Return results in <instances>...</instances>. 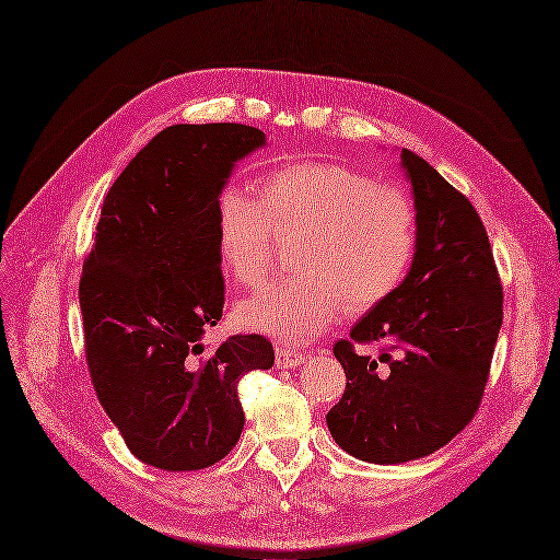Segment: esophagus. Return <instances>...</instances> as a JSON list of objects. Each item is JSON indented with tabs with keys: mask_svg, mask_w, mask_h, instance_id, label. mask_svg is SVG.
<instances>
[{
	"mask_svg": "<svg viewBox=\"0 0 560 560\" xmlns=\"http://www.w3.org/2000/svg\"><path fill=\"white\" fill-rule=\"evenodd\" d=\"M306 360L304 353H298L293 348H277V366L281 369H295Z\"/></svg>",
	"mask_w": 560,
	"mask_h": 560,
	"instance_id": "1",
	"label": "esophagus"
}]
</instances>
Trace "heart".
<instances>
[{"label":"heart","mask_w":560,"mask_h":560,"mask_svg":"<svg viewBox=\"0 0 560 560\" xmlns=\"http://www.w3.org/2000/svg\"><path fill=\"white\" fill-rule=\"evenodd\" d=\"M258 200L237 186L217 198V252L242 285L256 288L269 269L272 233L298 235L295 272L237 304L240 325L302 343L332 325L343 306L364 314L401 285L412 254L416 207L395 186L335 161H295L265 173Z\"/></svg>","instance_id":"obj_1"}]
</instances>
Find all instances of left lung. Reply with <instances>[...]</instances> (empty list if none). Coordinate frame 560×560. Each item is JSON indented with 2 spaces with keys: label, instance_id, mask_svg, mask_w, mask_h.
<instances>
[{
  "label": "left lung",
  "instance_id": "left-lung-1",
  "mask_svg": "<svg viewBox=\"0 0 560 560\" xmlns=\"http://www.w3.org/2000/svg\"><path fill=\"white\" fill-rule=\"evenodd\" d=\"M401 168L416 200V254L397 291L335 343L348 383L327 412L341 450L383 466L427 457L472 420L503 323V288L475 207L410 150ZM353 340L388 348L371 361Z\"/></svg>",
  "mask_w": 560,
  "mask_h": 560
}]
</instances>
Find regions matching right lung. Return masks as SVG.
I'll use <instances>...</instances> for the list:
<instances>
[{
	"instance_id": "add662e5",
	"label": "right lung",
	"mask_w": 560,
	"mask_h": 560,
	"mask_svg": "<svg viewBox=\"0 0 560 560\" xmlns=\"http://www.w3.org/2000/svg\"><path fill=\"white\" fill-rule=\"evenodd\" d=\"M262 144V131L233 121L163 129L110 186L82 265L96 397L133 457L161 470L221 462L244 429L240 378L275 364L260 335L202 343L225 293L217 198L235 163Z\"/></svg>"
}]
</instances>
